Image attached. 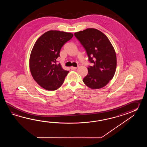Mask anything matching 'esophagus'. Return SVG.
Masks as SVG:
<instances>
[{
	"label": "esophagus",
	"instance_id": "obj_1",
	"mask_svg": "<svg viewBox=\"0 0 147 147\" xmlns=\"http://www.w3.org/2000/svg\"><path fill=\"white\" fill-rule=\"evenodd\" d=\"M70 69H71V70H76V69H77V67H70Z\"/></svg>",
	"mask_w": 147,
	"mask_h": 147
}]
</instances>
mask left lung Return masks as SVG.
Masks as SVG:
<instances>
[{"label":"left lung","mask_w":147,"mask_h":147,"mask_svg":"<svg viewBox=\"0 0 147 147\" xmlns=\"http://www.w3.org/2000/svg\"><path fill=\"white\" fill-rule=\"evenodd\" d=\"M74 35L84 48L88 61L92 66L88 67L87 75L83 81L92 89L105 87L115 74L117 58L109 39L102 32L88 28L75 32Z\"/></svg>","instance_id":"left-lung-1"}]
</instances>
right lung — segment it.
Returning a JSON list of instances; mask_svg holds the SVG:
<instances>
[{
  "instance_id": "obj_1",
  "label": "right lung",
  "mask_w": 147,
  "mask_h": 147,
  "mask_svg": "<svg viewBox=\"0 0 147 147\" xmlns=\"http://www.w3.org/2000/svg\"><path fill=\"white\" fill-rule=\"evenodd\" d=\"M70 32L50 30L41 36L31 51L29 67L34 80L47 90H56L63 84L69 72L63 69L57 59L64 44L70 40Z\"/></svg>"
}]
</instances>
